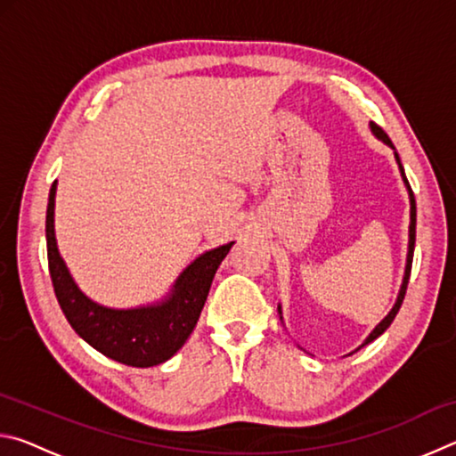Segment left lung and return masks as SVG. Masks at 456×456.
Listing matches in <instances>:
<instances>
[{"label":"left lung","mask_w":456,"mask_h":456,"mask_svg":"<svg viewBox=\"0 0 456 456\" xmlns=\"http://www.w3.org/2000/svg\"><path fill=\"white\" fill-rule=\"evenodd\" d=\"M370 128H372V133H374V136L378 138V141H382L384 144H388L390 149L395 151V159H396L398 168H400V176H403V181H404V184H406V191H408V199H411V225H408V253H406V267H404V277H403V285H400V291H398V297H396V302H395V305H392V310L388 312V315H386V318H384L380 323H378V326H376L372 331H370L368 338L364 339V342H362V346H358L356 350L364 348V346H366V344H370V342H374V339H376L378 336H382L384 331L388 330L390 323L395 322L396 314H398V310H400V305H403V299H404V296H406V285H408V277H411L412 256H414V241H416V200H414V192H412V189H411V184H408V179H406V175H404V167H403V163H400V157H398V152H396V149H395V144L390 142L388 134H386L380 126H376L374 122H370ZM277 312H280V320L283 322V315H281V305H277Z\"/></svg>","instance_id":"left-lung-1"}]
</instances>
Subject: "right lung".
Returning <instances> with one entry per match:
<instances>
[{
	"instance_id": "obj_1",
	"label": "right lung",
	"mask_w": 456,
	"mask_h": 456,
	"mask_svg": "<svg viewBox=\"0 0 456 456\" xmlns=\"http://www.w3.org/2000/svg\"><path fill=\"white\" fill-rule=\"evenodd\" d=\"M56 189L58 181H53L45 211V243L53 291L68 323L84 342L120 364L151 368L173 358L195 330L215 272L235 241L215 247L192 259L176 277L171 291L159 302L128 310L108 307L90 299L78 288L64 257L60 256L53 229Z\"/></svg>"
}]
</instances>
